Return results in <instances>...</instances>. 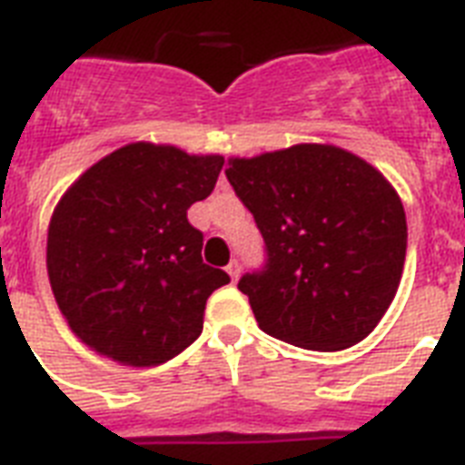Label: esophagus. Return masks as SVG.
Wrapping results in <instances>:
<instances>
[{
	"mask_svg": "<svg viewBox=\"0 0 465 465\" xmlns=\"http://www.w3.org/2000/svg\"><path fill=\"white\" fill-rule=\"evenodd\" d=\"M226 272H229V277H232L233 282H236V280H239V275H241V262L239 261L229 262V265H226Z\"/></svg>",
	"mask_w": 465,
	"mask_h": 465,
	"instance_id": "obj_1",
	"label": "esophagus"
}]
</instances>
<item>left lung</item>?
Masks as SVG:
<instances>
[{
	"label": "left lung",
	"instance_id": "obj_1",
	"mask_svg": "<svg viewBox=\"0 0 465 465\" xmlns=\"http://www.w3.org/2000/svg\"><path fill=\"white\" fill-rule=\"evenodd\" d=\"M226 178L265 241V265L239 280L262 331L335 352L374 331L403 275L401 197L360 156L294 144L229 159Z\"/></svg>",
	"mask_w": 465,
	"mask_h": 465
}]
</instances>
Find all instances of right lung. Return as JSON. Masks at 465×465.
<instances>
[{
    "mask_svg": "<svg viewBox=\"0 0 465 465\" xmlns=\"http://www.w3.org/2000/svg\"><path fill=\"white\" fill-rule=\"evenodd\" d=\"M224 159L134 142L79 175L47 229V277L76 338L130 367L173 360L203 332L204 304L229 284L203 262L190 204Z\"/></svg>",
    "mask_w": 465,
    "mask_h": 465,
    "instance_id": "1",
    "label": "right lung"
}]
</instances>
